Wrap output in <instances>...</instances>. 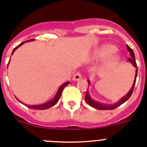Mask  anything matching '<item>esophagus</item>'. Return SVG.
<instances>
[{
	"label": "esophagus",
	"instance_id": "34e87169",
	"mask_svg": "<svg viewBox=\"0 0 147 147\" xmlns=\"http://www.w3.org/2000/svg\"><path fill=\"white\" fill-rule=\"evenodd\" d=\"M81 78H82V75H81L80 72H77L74 74L72 79H73V80H75V81H78V80H80Z\"/></svg>",
	"mask_w": 147,
	"mask_h": 147
}]
</instances>
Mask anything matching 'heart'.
Segmentation results:
<instances>
[{
	"instance_id": "obj_1",
	"label": "heart",
	"mask_w": 147,
	"mask_h": 147,
	"mask_svg": "<svg viewBox=\"0 0 147 147\" xmlns=\"http://www.w3.org/2000/svg\"><path fill=\"white\" fill-rule=\"evenodd\" d=\"M117 50L116 47L112 45H105L102 47L97 52V55L99 57H105L107 56L110 55L111 54L115 53Z\"/></svg>"
}]
</instances>
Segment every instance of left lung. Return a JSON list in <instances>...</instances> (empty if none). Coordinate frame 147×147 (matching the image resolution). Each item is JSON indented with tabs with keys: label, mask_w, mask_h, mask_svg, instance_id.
I'll return each mask as SVG.
<instances>
[{
	"label": "left lung",
	"mask_w": 147,
	"mask_h": 147,
	"mask_svg": "<svg viewBox=\"0 0 147 147\" xmlns=\"http://www.w3.org/2000/svg\"><path fill=\"white\" fill-rule=\"evenodd\" d=\"M127 50L129 52L130 55H131V57L128 59L129 61L133 65V66L134 67L137 68V70H136V75H135V79H134V84H133L132 87H131V89L130 90V91L129 92L128 94H127L126 96H124V97L121 99L119 102H118L117 103L115 104V105H102L101 103H99V102L94 101L93 100H92L91 97H90V94L88 93V90H87V93L85 94V101L89 105H90L91 107H92L95 108V109H102V110H110V109H116L117 107L120 106L121 105H122L123 103H124L127 100H128L129 99V97H131V94H132L133 91H134V85H135V83H136V80H137V63H136V60H135V56H134V53L133 52L132 49L129 47V46L127 45ZM88 81V80H87ZM88 83L90 84V82L88 81Z\"/></svg>",
	"instance_id": "8db88e82"
}]
</instances>
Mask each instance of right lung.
<instances>
[{
    "label": "right lung",
    "mask_w": 147,
    "mask_h": 147,
    "mask_svg": "<svg viewBox=\"0 0 147 147\" xmlns=\"http://www.w3.org/2000/svg\"><path fill=\"white\" fill-rule=\"evenodd\" d=\"M33 40L34 39H31V40H27V41ZM25 42H26V41H25ZM25 42H22V43H20V45H18L17 47H15V48L13 49V53H12V54H13V53H14L15 50H16V49H17L18 47H19V46L23 45V44ZM69 84V82H67L64 83V84H62V85L60 87V88H59L58 92H57V94H56V95H55V97L54 98H53L52 100H50V101H49L48 102H47V103L42 104V105H26V106H27L28 108H30V109H41V110H42V109H49V108L51 107L54 106V105H55V104L57 103V102H58L59 99H60V96H61L62 92H63V89H64L65 87H66V86L67 85V84ZM16 99H17V98H16ZM17 100H18V99H17ZM23 105H25V104H23Z\"/></svg>",
    "instance_id": "add662e5"
}]
</instances>
